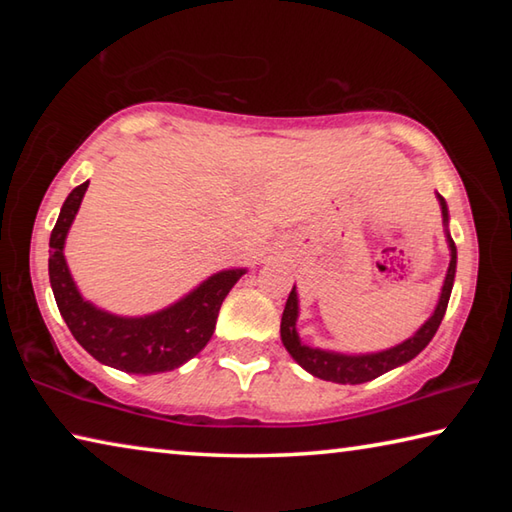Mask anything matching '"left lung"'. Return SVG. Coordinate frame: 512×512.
<instances>
[{"label": "left lung", "instance_id": "obj_1", "mask_svg": "<svg viewBox=\"0 0 512 512\" xmlns=\"http://www.w3.org/2000/svg\"><path fill=\"white\" fill-rule=\"evenodd\" d=\"M438 198H440V205H443V219L447 223L445 198L443 196ZM447 241H449V250H452V262H449V268H447V277L443 284V293H440L438 307L433 311V316L418 329V332H415V336H411L409 341H404L397 345V348H391L386 352L359 354V357H348V354L307 348V345L300 343L298 332H296L298 296H296V287H293L287 298V305H284V314L280 323L284 348H287L291 357L296 359L307 372H311V375L325 381H336V384H363V381L375 379L379 375H384V372L402 366L406 361H411L415 354H420L424 348H427L429 341L433 339V334L438 332L440 320H443L447 311L449 296H452L454 275H456V246H454V239L449 235H447Z\"/></svg>", "mask_w": 512, "mask_h": 512}]
</instances>
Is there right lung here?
<instances>
[{"mask_svg": "<svg viewBox=\"0 0 512 512\" xmlns=\"http://www.w3.org/2000/svg\"><path fill=\"white\" fill-rule=\"evenodd\" d=\"M88 183L72 189L49 239V280L69 332L94 359L133 375L167 372L196 357L212 339L225 296L246 271L212 275L176 305L144 318H121L92 307L76 291L63 246Z\"/></svg>", "mask_w": 512, "mask_h": 512, "instance_id": "add662e5", "label": "right lung"}]
</instances>
